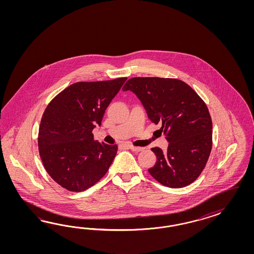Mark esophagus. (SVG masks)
Listing matches in <instances>:
<instances>
[{"mask_svg":"<svg viewBox=\"0 0 254 254\" xmlns=\"http://www.w3.org/2000/svg\"><path fill=\"white\" fill-rule=\"evenodd\" d=\"M129 149H130L131 151H134V152H140V151L143 150L142 147H136L133 146V145H130Z\"/></svg>","mask_w":254,"mask_h":254,"instance_id":"1","label":"esophagus"}]
</instances>
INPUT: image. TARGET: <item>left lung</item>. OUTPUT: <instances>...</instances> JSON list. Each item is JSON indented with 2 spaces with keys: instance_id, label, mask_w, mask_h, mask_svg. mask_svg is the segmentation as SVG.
Wrapping results in <instances>:
<instances>
[{
  "instance_id": "1",
  "label": "left lung",
  "mask_w": 254,
  "mask_h": 254,
  "mask_svg": "<svg viewBox=\"0 0 254 254\" xmlns=\"http://www.w3.org/2000/svg\"><path fill=\"white\" fill-rule=\"evenodd\" d=\"M123 90L138 97L153 123L162 124L160 130L169 142L167 153L152 148L157 161L149 173L170 188L191 185L205 168L212 147V122L205 102L191 86L172 78H131Z\"/></svg>"
}]
</instances>
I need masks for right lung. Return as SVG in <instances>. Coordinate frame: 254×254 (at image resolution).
Wrapping results in <instances>:
<instances>
[{
    "label": "right lung",
    "instance_id": "1",
    "mask_svg": "<svg viewBox=\"0 0 254 254\" xmlns=\"http://www.w3.org/2000/svg\"><path fill=\"white\" fill-rule=\"evenodd\" d=\"M126 77L100 82H78L57 95L47 105L39 127L38 147L44 167L58 185L82 192L107 173L117 145L94 140L112 100Z\"/></svg>",
    "mask_w": 254,
    "mask_h": 254
}]
</instances>
